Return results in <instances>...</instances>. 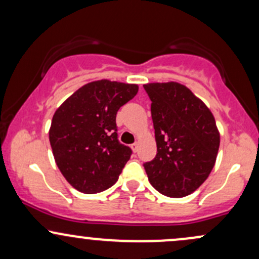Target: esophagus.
<instances>
[{
    "mask_svg": "<svg viewBox=\"0 0 259 259\" xmlns=\"http://www.w3.org/2000/svg\"><path fill=\"white\" fill-rule=\"evenodd\" d=\"M138 147H139L138 142H135V144L132 145V150L134 151V152H138Z\"/></svg>",
    "mask_w": 259,
    "mask_h": 259,
    "instance_id": "esophagus-1",
    "label": "esophagus"
}]
</instances>
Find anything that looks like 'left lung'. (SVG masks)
<instances>
[{
	"label": "left lung",
	"mask_w": 259,
	"mask_h": 259,
	"mask_svg": "<svg viewBox=\"0 0 259 259\" xmlns=\"http://www.w3.org/2000/svg\"><path fill=\"white\" fill-rule=\"evenodd\" d=\"M150 96L157 154L145 163L157 191L185 197L206 181L215 164L221 135L212 112L185 85L175 81L144 85Z\"/></svg>",
	"instance_id": "1"
}]
</instances>
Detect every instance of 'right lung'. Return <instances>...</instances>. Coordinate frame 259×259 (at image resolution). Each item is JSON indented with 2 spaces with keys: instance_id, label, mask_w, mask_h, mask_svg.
<instances>
[{
  "instance_id": "obj_1",
  "label": "right lung",
  "mask_w": 259,
  "mask_h": 259,
  "mask_svg": "<svg viewBox=\"0 0 259 259\" xmlns=\"http://www.w3.org/2000/svg\"><path fill=\"white\" fill-rule=\"evenodd\" d=\"M136 84L102 79L78 89L58 107L49 132L56 164L82 194L114 185L132 150L118 141V109L138 94Z\"/></svg>"
}]
</instances>
